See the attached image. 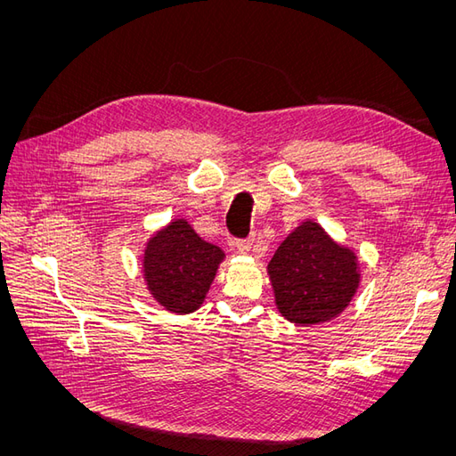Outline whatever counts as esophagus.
Wrapping results in <instances>:
<instances>
[{
  "instance_id": "esophagus-1",
  "label": "esophagus",
  "mask_w": 456,
  "mask_h": 456,
  "mask_svg": "<svg viewBox=\"0 0 456 456\" xmlns=\"http://www.w3.org/2000/svg\"><path fill=\"white\" fill-rule=\"evenodd\" d=\"M251 245H253L251 240H238V241H236V249H238L240 253H249V251H251Z\"/></svg>"
}]
</instances>
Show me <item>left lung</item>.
Listing matches in <instances>:
<instances>
[{"label": "left lung", "mask_w": 456, "mask_h": 456, "mask_svg": "<svg viewBox=\"0 0 456 456\" xmlns=\"http://www.w3.org/2000/svg\"><path fill=\"white\" fill-rule=\"evenodd\" d=\"M275 308L302 327L335 320L350 306L362 283L360 260L315 220L300 223L266 266Z\"/></svg>", "instance_id": "left-lung-1"}]
</instances>
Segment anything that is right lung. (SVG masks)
I'll return each instance as SVG.
<instances>
[{
  "mask_svg": "<svg viewBox=\"0 0 456 456\" xmlns=\"http://www.w3.org/2000/svg\"><path fill=\"white\" fill-rule=\"evenodd\" d=\"M224 258V251L201 240L186 218H173L151 233L142 247L141 266L146 291L171 314L196 312L205 302Z\"/></svg>",
  "mask_w": 456,
  "mask_h": 456,
  "instance_id": "right-lung-1",
  "label": "right lung"
}]
</instances>
